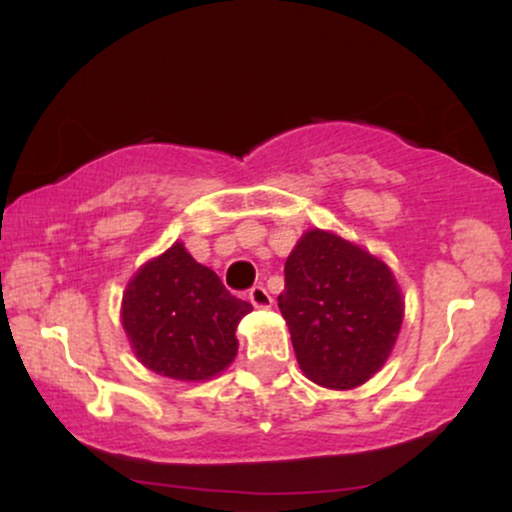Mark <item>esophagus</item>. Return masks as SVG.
<instances>
[{"label": "esophagus", "instance_id": "34e87169", "mask_svg": "<svg viewBox=\"0 0 512 512\" xmlns=\"http://www.w3.org/2000/svg\"><path fill=\"white\" fill-rule=\"evenodd\" d=\"M248 298L255 308H269L272 305V296H269V291L264 286H252Z\"/></svg>", "mask_w": 512, "mask_h": 512}]
</instances>
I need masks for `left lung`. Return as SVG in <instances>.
<instances>
[{
    "label": "left lung",
    "instance_id": "obj_1",
    "mask_svg": "<svg viewBox=\"0 0 512 512\" xmlns=\"http://www.w3.org/2000/svg\"><path fill=\"white\" fill-rule=\"evenodd\" d=\"M279 310L298 366L332 390L363 385L397 342L404 301L395 274L334 233H303L286 260Z\"/></svg>",
    "mask_w": 512,
    "mask_h": 512
}]
</instances>
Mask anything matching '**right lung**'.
<instances>
[{
	"label": "right lung",
	"instance_id": "right-lung-1",
	"mask_svg": "<svg viewBox=\"0 0 512 512\" xmlns=\"http://www.w3.org/2000/svg\"><path fill=\"white\" fill-rule=\"evenodd\" d=\"M250 310L216 272L175 243L132 276L122 296V327L146 368L199 383L231 366L236 327Z\"/></svg>",
	"mask_w": 512,
	"mask_h": 512
}]
</instances>
